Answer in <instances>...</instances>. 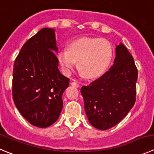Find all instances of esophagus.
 Instances as JSON below:
<instances>
[{"mask_svg": "<svg viewBox=\"0 0 154 154\" xmlns=\"http://www.w3.org/2000/svg\"><path fill=\"white\" fill-rule=\"evenodd\" d=\"M70 84H71L72 86H74V87H80V84H79L78 83H77V82H75V81L71 82V83H70Z\"/></svg>", "mask_w": 154, "mask_h": 154, "instance_id": "34e87169", "label": "esophagus"}]
</instances>
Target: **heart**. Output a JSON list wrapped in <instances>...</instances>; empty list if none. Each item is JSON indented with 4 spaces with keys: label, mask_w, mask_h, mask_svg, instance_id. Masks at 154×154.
I'll use <instances>...</instances> for the list:
<instances>
[{
    "label": "heart",
    "mask_w": 154,
    "mask_h": 154,
    "mask_svg": "<svg viewBox=\"0 0 154 154\" xmlns=\"http://www.w3.org/2000/svg\"><path fill=\"white\" fill-rule=\"evenodd\" d=\"M112 57L111 43L101 38H82L70 43L68 49L62 48L57 58L63 73L69 75L78 61L79 70L86 77L96 78L103 74Z\"/></svg>",
    "instance_id": "heart-1"
}]
</instances>
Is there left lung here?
<instances>
[{"label":"left lung","mask_w":154,"mask_h":154,"mask_svg":"<svg viewBox=\"0 0 154 154\" xmlns=\"http://www.w3.org/2000/svg\"><path fill=\"white\" fill-rule=\"evenodd\" d=\"M114 64L106 74L81 87L90 124L107 130L119 124L135 103L137 69L122 43L116 45Z\"/></svg>","instance_id":"left-lung-1"}]
</instances>
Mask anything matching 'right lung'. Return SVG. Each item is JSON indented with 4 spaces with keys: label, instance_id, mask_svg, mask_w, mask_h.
Segmentation results:
<instances>
[{
    "label": "right lung",
    "instance_id": "add662e5",
    "mask_svg": "<svg viewBox=\"0 0 154 154\" xmlns=\"http://www.w3.org/2000/svg\"><path fill=\"white\" fill-rule=\"evenodd\" d=\"M54 29L43 28L23 45L14 61L13 99L29 122L47 128L59 118L69 79L58 70Z\"/></svg>",
    "mask_w": 154,
    "mask_h": 154
}]
</instances>
